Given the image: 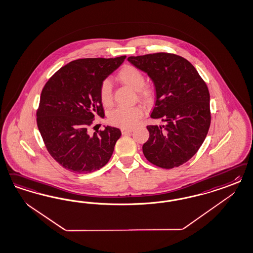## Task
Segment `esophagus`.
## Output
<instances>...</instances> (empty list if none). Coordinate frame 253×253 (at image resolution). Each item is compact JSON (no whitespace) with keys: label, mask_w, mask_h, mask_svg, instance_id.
Returning a JSON list of instances; mask_svg holds the SVG:
<instances>
[{"label":"esophagus","mask_w":253,"mask_h":253,"mask_svg":"<svg viewBox=\"0 0 253 253\" xmlns=\"http://www.w3.org/2000/svg\"><path fill=\"white\" fill-rule=\"evenodd\" d=\"M133 129H128V128H121V132H122L123 135H125V134H127V133H130L132 132Z\"/></svg>","instance_id":"1"}]
</instances>
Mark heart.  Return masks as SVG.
<instances>
[{
  "mask_svg": "<svg viewBox=\"0 0 253 253\" xmlns=\"http://www.w3.org/2000/svg\"><path fill=\"white\" fill-rule=\"evenodd\" d=\"M117 81L136 90L139 98L148 100L152 98L153 91L145 86V76L142 72L134 66L126 65L122 68L116 75ZM98 95L101 103L104 106H110L113 102L112 85L110 82H102ZM144 109L141 106L118 107L108 115V121L111 125L123 128H130L136 126L144 115Z\"/></svg>",
  "mask_w": 253,
  "mask_h": 253,
  "instance_id": "b5f03b06",
  "label": "heart"
}]
</instances>
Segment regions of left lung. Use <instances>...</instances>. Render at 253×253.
Wrapping results in <instances>:
<instances>
[{"label": "left lung", "instance_id": "left-lung-1", "mask_svg": "<svg viewBox=\"0 0 253 253\" xmlns=\"http://www.w3.org/2000/svg\"><path fill=\"white\" fill-rule=\"evenodd\" d=\"M131 64L154 82L155 106L151 114L164 126H147L142 146L147 160L162 169L186 163L202 145L211 126L210 92L187 59L169 53L129 57Z\"/></svg>", "mask_w": 253, "mask_h": 253}]
</instances>
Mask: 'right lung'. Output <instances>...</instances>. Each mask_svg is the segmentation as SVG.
Returning a JSON list of instances; mask_svg holds the SVG:
<instances>
[{
    "mask_svg": "<svg viewBox=\"0 0 253 253\" xmlns=\"http://www.w3.org/2000/svg\"><path fill=\"white\" fill-rule=\"evenodd\" d=\"M126 57L76 59L60 68L42 90L37 126L49 154L66 169L96 171L113 155L120 129L107 126L90 134L89 128L96 116H104L101 83Z\"/></svg>",
    "mask_w": 253,
    "mask_h": 253,
    "instance_id": "1",
    "label": "right lung"
}]
</instances>
